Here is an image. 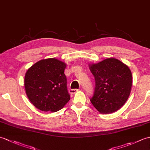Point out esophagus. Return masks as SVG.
<instances>
[{
    "instance_id": "esophagus-1",
    "label": "esophagus",
    "mask_w": 150,
    "mask_h": 150,
    "mask_svg": "<svg viewBox=\"0 0 150 150\" xmlns=\"http://www.w3.org/2000/svg\"><path fill=\"white\" fill-rule=\"evenodd\" d=\"M78 91H79L78 89H70V90H69V93H71V94H74L76 93V92H77Z\"/></svg>"
}]
</instances>
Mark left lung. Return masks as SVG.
Here are the masks:
<instances>
[{"label": "left lung", "mask_w": 150, "mask_h": 150, "mask_svg": "<svg viewBox=\"0 0 150 150\" xmlns=\"http://www.w3.org/2000/svg\"><path fill=\"white\" fill-rule=\"evenodd\" d=\"M90 69L95 81L91 104L102 113L119 110L131 92L132 75L128 66L119 60L108 58L90 65Z\"/></svg>", "instance_id": "8db88e82"}]
</instances>
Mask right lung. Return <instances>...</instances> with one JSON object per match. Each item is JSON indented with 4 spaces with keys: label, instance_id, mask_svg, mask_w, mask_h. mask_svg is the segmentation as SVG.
<instances>
[{
    "label": "right lung",
    "instance_id": "add662e5",
    "mask_svg": "<svg viewBox=\"0 0 150 150\" xmlns=\"http://www.w3.org/2000/svg\"><path fill=\"white\" fill-rule=\"evenodd\" d=\"M66 64L54 58L41 60L28 69L24 87L30 102L43 111L61 110L70 99L64 74Z\"/></svg>",
    "mask_w": 150,
    "mask_h": 150
}]
</instances>
